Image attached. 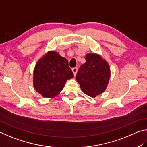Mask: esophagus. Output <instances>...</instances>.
Masks as SVG:
<instances>
[{
    "instance_id": "esophagus-1",
    "label": "esophagus",
    "mask_w": 147,
    "mask_h": 147,
    "mask_svg": "<svg viewBox=\"0 0 147 147\" xmlns=\"http://www.w3.org/2000/svg\"><path fill=\"white\" fill-rule=\"evenodd\" d=\"M71 70H72V71H73V74H74V76H76L77 72H78V68H76H76H73L71 69Z\"/></svg>"
}]
</instances>
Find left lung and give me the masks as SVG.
Segmentation results:
<instances>
[{
	"instance_id": "obj_1",
	"label": "left lung",
	"mask_w": 147,
	"mask_h": 147,
	"mask_svg": "<svg viewBox=\"0 0 147 147\" xmlns=\"http://www.w3.org/2000/svg\"><path fill=\"white\" fill-rule=\"evenodd\" d=\"M110 77L109 64L96 53H88L86 63L82 64L76 80L84 94L92 97L102 94L106 90Z\"/></svg>"
}]
</instances>
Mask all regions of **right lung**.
Masks as SVG:
<instances>
[{"label":"right lung","mask_w":147,"mask_h":147,"mask_svg":"<svg viewBox=\"0 0 147 147\" xmlns=\"http://www.w3.org/2000/svg\"><path fill=\"white\" fill-rule=\"evenodd\" d=\"M74 78L67 59L54 51H49L36 64L33 86L44 97H54L63 90L66 81Z\"/></svg>","instance_id":"1"}]
</instances>
